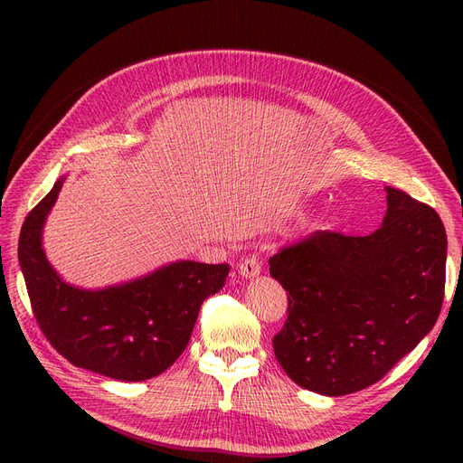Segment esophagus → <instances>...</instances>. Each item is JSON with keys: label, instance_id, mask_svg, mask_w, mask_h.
<instances>
[{"label": "esophagus", "instance_id": "1", "mask_svg": "<svg viewBox=\"0 0 463 463\" xmlns=\"http://www.w3.org/2000/svg\"><path fill=\"white\" fill-rule=\"evenodd\" d=\"M240 274L243 278H255L260 274V260L253 255V257H247L243 262H240Z\"/></svg>", "mask_w": 463, "mask_h": 463}]
</instances>
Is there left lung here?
<instances>
[{"label":"left lung","instance_id":"left-lung-1","mask_svg":"<svg viewBox=\"0 0 463 463\" xmlns=\"http://www.w3.org/2000/svg\"><path fill=\"white\" fill-rule=\"evenodd\" d=\"M383 226L365 237L315 232L270 257L288 296L274 354L317 394L367 388L421 342L440 315L446 232L440 216L386 187Z\"/></svg>","mask_w":463,"mask_h":463}]
</instances>
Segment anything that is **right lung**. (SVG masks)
Wrapping results in <instances>:
<instances>
[{
	"label": "right lung",
	"instance_id": "add662e5",
	"mask_svg": "<svg viewBox=\"0 0 463 463\" xmlns=\"http://www.w3.org/2000/svg\"><path fill=\"white\" fill-rule=\"evenodd\" d=\"M63 181L31 210L19 237V264L38 326L75 367L125 383L158 376L185 352L203 301L226 284L230 266L177 260L102 289L67 284L42 247Z\"/></svg>",
	"mask_w": 463,
	"mask_h": 463
}]
</instances>
